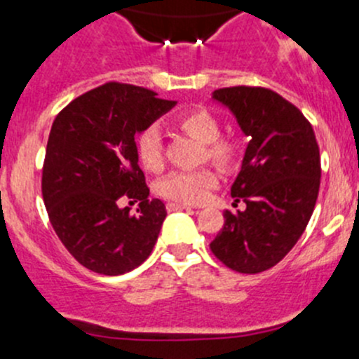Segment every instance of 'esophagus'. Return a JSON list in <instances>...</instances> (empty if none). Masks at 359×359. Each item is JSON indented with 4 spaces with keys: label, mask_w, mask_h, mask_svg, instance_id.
<instances>
[{
    "label": "esophagus",
    "mask_w": 359,
    "mask_h": 359,
    "mask_svg": "<svg viewBox=\"0 0 359 359\" xmlns=\"http://www.w3.org/2000/svg\"><path fill=\"white\" fill-rule=\"evenodd\" d=\"M166 210H168V212L191 210V207H189V205H184V203H173V201H170V203H166Z\"/></svg>",
    "instance_id": "34e87169"
}]
</instances>
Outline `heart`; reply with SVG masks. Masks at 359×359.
Listing matches in <instances>:
<instances>
[{
	"label": "heart",
	"mask_w": 359,
	"mask_h": 359,
	"mask_svg": "<svg viewBox=\"0 0 359 359\" xmlns=\"http://www.w3.org/2000/svg\"><path fill=\"white\" fill-rule=\"evenodd\" d=\"M177 124L187 135L203 144L201 161H210L221 170L231 168L236 159V144L228 137H221V124L214 114L205 109L186 110L177 117ZM137 152L142 166L149 172H159L165 163V145L159 126L145 128L137 138ZM217 184V177L210 168L172 172L159 180L158 193L177 203L196 205L207 200Z\"/></svg>",
	"instance_id": "b5f03b06"
}]
</instances>
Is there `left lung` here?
<instances>
[{"label":"left lung","mask_w":359,"mask_h":359,"mask_svg":"<svg viewBox=\"0 0 359 359\" xmlns=\"http://www.w3.org/2000/svg\"><path fill=\"white\" fill-rule=\"evenodd\" d=\"M212 98L231 110L249 144L231 186L235 203L210 243L221 263L240 273L276 266L307 228L321 184L314 130L304 114L264 87L236 86Z\"/></svg>","instance_id":"1"}]
</instances>
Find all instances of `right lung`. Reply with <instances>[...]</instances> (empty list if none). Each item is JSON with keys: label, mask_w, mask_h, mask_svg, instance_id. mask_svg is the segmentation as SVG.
Masks as SVG:
<instances>
[{"label": "right lung", "mask_w": 359, "mask_h": 359, "mask_svg": "<svg viewBox=\"0 0 359 359\" xmlns=\"http://www.w3.org/2000/svg\"><path fill=\"white\" fill-rule=\"evenodd\" d=\"M175 105L145 87L107 82L52 123L41 194L55 235L87 270L123 276L154 249L166 208L149 200L135 137ZM123 199L141 201L137 215L120 208Z\"/></svg>", "instance_id": "right-lung-1"}]
</instances>
